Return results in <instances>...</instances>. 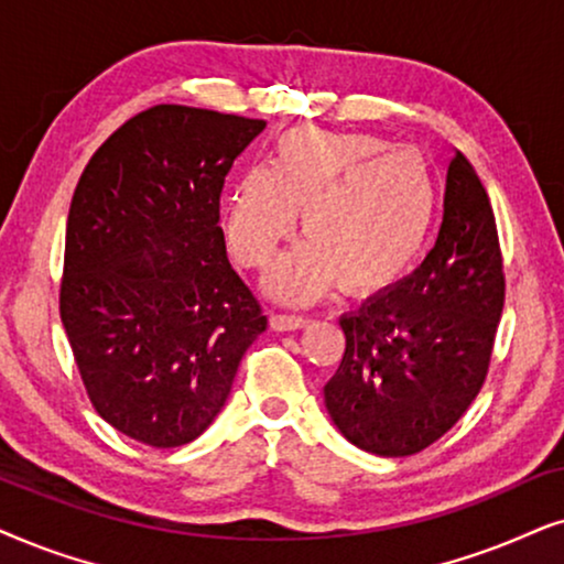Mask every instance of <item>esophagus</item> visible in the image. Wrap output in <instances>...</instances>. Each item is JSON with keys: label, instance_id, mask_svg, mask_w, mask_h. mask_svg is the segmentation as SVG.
<instances>
[{"label": "esophagus", "instance_id": "obj_1", "mask_svg": "<svg viewBox=\"0 0 564 564\" xmlns=\"http://www.w3.org/2000/svg\"><path fill=\"white\" fill-rule=\"evenodd\" d=\"M306 322L304 317H296V314H270V327L275 333H291V329H302Z\"/></svg>", "mask_w": 564, "mask_h": 564}]
</instances>
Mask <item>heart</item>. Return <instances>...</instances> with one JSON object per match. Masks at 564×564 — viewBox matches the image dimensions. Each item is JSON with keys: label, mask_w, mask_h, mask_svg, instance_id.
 <instances>
[{"label": "heart", "mask_w": 564, "mask_h": 564, "mask_svg": "<svg viewBox=\"0 0 564 564\" xmlns=\"http://www.w3.org/2000/svg\"><path fill=\"white\" fill-rule=\"evenodd\" d=\"M435 177L415 149H392L371 133L304 126L275 139L270 162L245 170L224 198V231L239 265L265 268L294 235L304 245L270 268L265 289L286 304H310L337 283L352 296L394 286L433 229Z\"/></svg>", "instance_id": "heart-1"}]
</instances>
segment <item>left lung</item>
<instances>
[{
	"label": "left lung",
	"instance_id": "8db88e82",
	"mask_svg": "<svg viewBox=\"0 0 564 564\" xmlns=\"http://www.w3.org/2000/svg\"><path fill=\"white\" fill-rule=\"evenodd\" d=\"M506 302L495 214L467 156L448 162L444 221L425 260L340 317L345 352L325 408L352 446L423 452L485 384Z\"/></svg>",
	"mask_w": 564,
	"mask_h": 564
}]
</instances>
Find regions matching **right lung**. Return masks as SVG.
<instances>
[{
    "label": "right lung",
    "mask_w": 564,
    "mask_h": 564,
    "mask_svg": "<svg viewBox=\"0 0 564 564\" xmlns=\"http://www.w3.org/2000/svg\"><path fill=\"white\" fill-rule=\"evenodd\" d=\"M262 129L154 105L97 149L74 191L58 312L97 415L139 444L198 438L268 327L219 227L224 177Z\"/></svg>",
    "instance_id": "right-lung-1"
}]
</instances>
